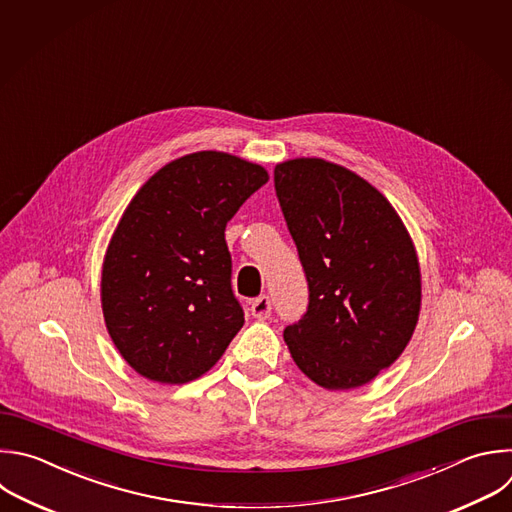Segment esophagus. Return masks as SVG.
Masks as SVG:
<instances>
[{"instance_id":"1","label":"esophagus","mask_w":512,"mask_h":512,"mask_svg":"<svg viewBox=\"0 0 512 512\" xmlns=\"http://www.w3.org/2000/svg\"><path fill=\"white\" fill-rule=\"evenodd\" d=\"M251 315L257 317V319H267L271 315V299L267 295H261L257 297L253 303H251Z\"/></svg>"}]
</instances>
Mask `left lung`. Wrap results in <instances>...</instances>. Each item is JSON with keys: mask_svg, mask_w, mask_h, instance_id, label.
Returning a JSON list of instances; mask_svg holds the SVG:
<instances>
[{"mask_svg": "<svg viewBox=\"0 0 512 512\" xmlns=\"http://www.w3.org/2000/svg\"><path fill=\"white\" fill-rule=\"evenodd\" d=\"M275 191L309 285L305 315L283 339L325 390L372 382L406 350L418 323L416 247L390 201L323 158L275 166Z\"/></svg>", "mask_w": 512, "mask_h": 512, "instance_id": "obj_1", "label": "left lung"}]
</instances>
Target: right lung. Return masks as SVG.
Masks as SVG:
<instances>
[{
	"label": "right lung",
	"mask_w": 512,
	"mask_h": 512,
	"mask_svg": "<svg viewBox=\"0 0 512 512\" xmlns=\"http://www.w3.org/2000/svg\"><path fill=\"white\" fill-rule=\"evenodd\" d=\"M269 181L261 164L201 150L164 164L128 203L102 263V313L126 364L187 384L225 354L245 317L225 227Z\"/></svg>",
	"instance_id": "1"
}]
</instances>
